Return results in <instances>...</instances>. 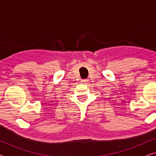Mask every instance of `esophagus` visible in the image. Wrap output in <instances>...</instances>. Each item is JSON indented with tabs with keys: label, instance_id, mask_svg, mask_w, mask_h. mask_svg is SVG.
Listing matches in <instances>:
<instances>
[{
	"label": "esophagus",
	"instance_id": "esophagus-1",
	"mask_svg": "<svg viewBox=\"0 0 156 156\" xmlns=\"http://www.w3.org/2000/svg\"><path fill=\"white\" fill-rule=\"evenodd\" d=\"M81 82H82V84H86V83L88 82V80H86V79L85 80H81Z\"/></svg>",
	"mask_w": 156,
	"mask_h": 156
}]
</instances>
